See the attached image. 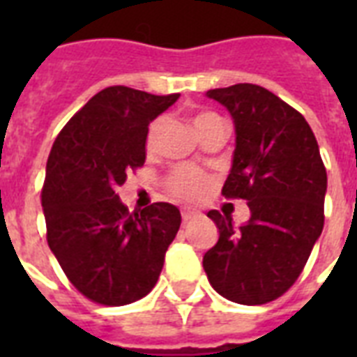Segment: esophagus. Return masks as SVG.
I'll use <instances>...</instances> for the list:
<instances>
[{
  "label": "esophagus",
  "instance_id": "1",
  "mask_svg": "<svg viewBox=\"0 0 357 357\" xmlns=\"http://www.w3.org/2000/svg\"><path fill=\"white\" fill-rule=\"evenodd\" d=\"M195 217H198V211H195V209H189V207H185L183 211H181V218H183L185 222H187V220H192Z\"/></svg>",
  "mask_w": 357,
  "mask_h": 357
}]
</instances>
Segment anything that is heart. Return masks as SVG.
Returning a JSON list of instances; mask_svg holds the SVG:
<instances>
[{"label":"heart","instance_id":"b5f03b06","mask_svg":"<svg viewBox=\"0 0 357 357\" xmlns=\"http://www.w3.org/2000/svg\"><path fill=\"white\" fill-rule=\"evenodd\" d=\"M218 123H224V120L217 113H198L192 119V126H195L198 137L209 128H213V126H218ZM161 129V120H155L150 126V129H148L146 148L150 151L155 150ZM167 187L176 198H181V200H200L202 196L207 192V189H209V178H207L206 174H202L200 170H195V168H176L168 176Z\"/></svg>","mask_w":357,"mask_h":357}]
</instances>
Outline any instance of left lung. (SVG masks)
Here are the masks:
<instances>
[{"label": "left lung", "instance_id": "obj_1", "mask_svg": "<svg viewBox=\"0 0 357 357\" xmlns=\"http://www.w3.org/2000/svg\"><path fill=\"white\" fill-rule=\"evenodd\" d=\"M206 96L234 119V161L222 195L248 202L250 220L235 228L229 215L207 213L220 235L204 255V271L224 298L266 304L296 282L321 237L326 168L310 123L271 91L238 83Z\"/></svg>", "mask_w": 357, "mask_h": 357}]
</instances>
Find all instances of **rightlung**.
<instances>
[{
    "label": "right lung",
    "mask_w": 357,
    "mask_h": 357,
    "mask_svg": "<svg viewBox=\"0 0 357 357\" xmlns=\"http://www.w3.org/2000/svg\"><path fill=\"white\" fill-rule=\"evenodd\" d=\"M179 94L109 86L53 142L42 187L47 244L77 291L103 305L137 302L155 287L181 215L157 202L129 213L114 192L146 161L148 126Z\"/></svg>",
    "instance_id": "obj_1"
}]
</instances>
